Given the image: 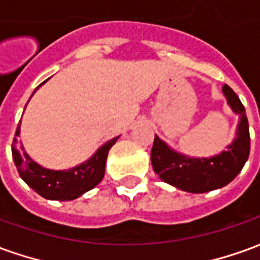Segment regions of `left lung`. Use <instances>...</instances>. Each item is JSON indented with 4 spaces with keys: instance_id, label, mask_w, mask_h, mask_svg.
<instances>
[{
    "instance_id": "1",
    "label": "left lung",
    "mask_w": 260,
    "mask_h": 260,
    "mask_svg": "<svg viewBox=\"0 0 260 260\" xmlns=\"http://www.w3.org/2000/svg\"><path fill=\"white\" fill-rule=\"evenodd\" d=\"M223 94L233 113L238 115L234 141L225 150L212 157H191L170 147L154 135L152 166L160 180L181 191L203 193L223 188L234 180L249 156L251 139L245 108L230 86H223Z\"/></svg>"
}]
</instances>
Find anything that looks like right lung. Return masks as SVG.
I'll return each mask as SVG.
<instances>
[{
  "instance_id": "obj_1",
  "label": "right lung",
  "mask_w": 260,
  "mask_h": 260,
  "mask_svg": "<svg viewBox=\"0 0 260 260\" xmlns=\"http://www.w3.org/2000/svg\"><path fill=\"white\" fill-rule=\"evenodd\" d=\"M47 80H44L42 85L37 86L36 90ZM36 90L33 91V94L36 93ZM20 122L16 128L15 139L12 142V157H14L16 169L19 171L20 178L25 181L33 191H36L39 195L50 201H74L83 195L85 192L90 191L94 186L99 185L100 181L104 178L108 152L119 138L117 136L107 141L103 146L97 149L96 153H93L91 157L72 169L51 170L36 163L25 152L23 147L18 146Z\"/></svg>"
}]
</instances>
